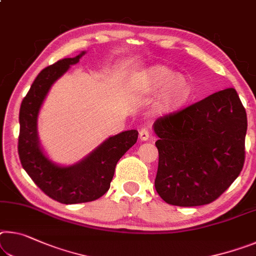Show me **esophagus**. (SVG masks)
Listing matches in <instances>:
<instances>
[{
	"label": "esophagus",
	"mask_w": 256,
	"mask_h": 256,
	"mask_svg": "<svg viewBox=\"0 0 256 256\" xmlns=\"http://www.w3.org/2000/svg\"><path fill=\"white\" fill-rule=\"evenodd\" d=\"M139 136H140V140L141 141H147L149 139V131L147 128H142L141 131L139 132Z\"/></svg>",
	"instance_id": "obj_1"
}]
</instances>
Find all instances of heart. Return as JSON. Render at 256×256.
<instances>
[{
  "mask_svg": "<svg viewBox=\"0 0 256 256\" xmlns=\"http://www.w3.org/2000/svg\"><path fill=\"white\" fill-rule=\"evenodd\" d=\"M136 88L148 94H160L157 108L162 114L178 110L192 96L189 80L171 68L156 64L144 70L136 80Z\"/></svg>",
  "mask_w": 256,
  "mask_h": 256,
  "instance_id": "1",
  "label": "heart"
}]
</instances>
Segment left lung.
<instances>
[{"label":"left lung","instance_id":"8db88e82","mask_svg":"<svg viewBox=\"0 0 256 256\" xmlns=\"http://www.w3.org/2000/svg\"><path fill=\"white\" fill-rule=\"evenodd\" d=\"M152 128L160 155L155 188L168 204H210L242 172L247 116L234 88L160 117Z\"/></svg>","mask_w":256,"mask_h":256}]
</instances>
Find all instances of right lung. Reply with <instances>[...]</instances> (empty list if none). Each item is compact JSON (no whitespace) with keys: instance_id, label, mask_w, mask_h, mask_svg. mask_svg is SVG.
I'll list each match as a JSON object with an SVG mask.
<instances>
[{"instance_id":"1","label":"right lung","mask_w":256,"mask_h":256,"mask_svg":"<svg viewBox=\"0 0 256 256\" xmlns=\"http://www.w3.org/2000/svg\"><path fill=\"white\" fill-rule=\"evenodd\" d=\"M85 54L64 58L40 72L24 98L19 112L18 152L22 165L42 192L62 204L92 202L108 192L117 162L136 142L138 131L128 130L109 136L82 160L59 165L40 146L38 120L40 107L52 85Z\"/></svg>"}]
</instances>
